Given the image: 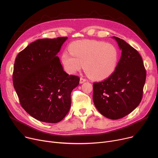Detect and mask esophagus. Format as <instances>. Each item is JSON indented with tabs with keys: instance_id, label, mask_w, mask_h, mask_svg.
Returning a JSON list of instances; mask_svg holds the SVG:
<instances>
[{
	"instance_id": "obj_1",
	"label": "esophagus",
	"mask_w": 158,
	"mask_h": 158,
	"mask_svg": "<svg viewBox=\"0 0 158 158\" xmlns=\"http://www.w3.org/2000/svg\"><path fill=\"white\" fill-rule=\"evenodd\" d=\"M86 79H83V78H82V77L80 78V83H81V84L83 83V82H86Z\"/></svg>"
}]
</instances>
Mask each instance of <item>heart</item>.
<instances>
[{
  "mask_svg": "<svg viewBox=\"0 0 158 158\" xmlns=\"http://www.w3.org/2000/svg\"><path fill=\"white\" fill-rule=\"evenodd\" d=\"M64 52L61 63L66 72L76 73L83 67L95 80L108 78L114 72L118 62V52L114 46L94 40L74 41Z\"/></svg>",
  "mask_w": 158,
  "mask_h": 158,
  "instance_id": "obj_1",
  "label": "heart"
}]
</instances>
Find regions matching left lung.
I'll return each instance as SVG.
<instances>
[{"label": "left lung", "instance_id": "8db88e82", "mask_svg": "<svg viewBox=\"0 0 158 158\" xmlns=\"http://www.w3.org/2000/svg\"><path fill=\"white\" fill-rule=\"evenodd\" d=\"M122 51L114 72L94 84L93 101L105 117L117 120L135 110L142 98L146 71L142 57L126 41L113 36Z\"/></svg>", "mask_w": 158, "mask_h": 158}]
</instances>
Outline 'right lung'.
<instances>
[{"mask_svg":"<svg viewBox=\"0 0 158 158\" xmlns=\"http://www.w3.org/2000/svg\"><path fill=\"white\" fill-rule=\"evenodd\" d=\"M67 38L38 40L16 57L15 89L25 111L41 122L62 120L70 109L72 91L79 84V77L66 73L57 56Z\"/></svg>","mask_w":158,"mask_h":158,"instance_id":"1","label":"right lung"}]
</instances>
